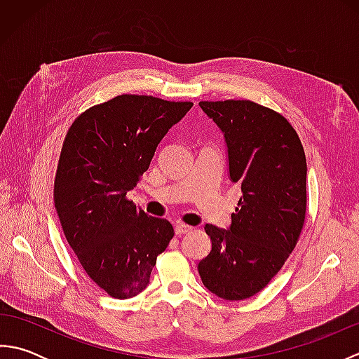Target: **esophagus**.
Returning a JSON list of instances; mask_svg holds the SVG:
<instances>
[{
	"label": "esophagus",
	"instance_id": "1",
	"mask_svg": "<svg viewBox=\"0 0 359 359\" xmlns=\"http://www.w3.org/2000/svg\"><path fill=\"white\" fill-rule=\"evenodd\" d=\"M174 231H175V234H177V236H182V234H187L189 231H193V226L185 225V224H177V225L174 226Z\"/></svg>",
	"mask_w": 359,
	"mask_h": 359
}]
</instances>
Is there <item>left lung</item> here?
<instances>
[{"label":"left lung","instance_id":"1","mask_svg":"<svg viewBox=\"0 0 359 359\" xmlns=\"http://www.w3.org/2000/svg\"><path fill=\"white\" fill-rule=\"evenodd\" d=\"M222 131L228 175L242 196L226 230L207 224L210 255L197 265L203 285L242 301L269 284L296 247L306 219L307 162L293 126L250 100L201 102Z\"/></svg>","mask_w":359,"mask_h":359}]
</instances>
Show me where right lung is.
I'll return each mask as SVG.
<instances>
[{
  "mask_svg": "<svg viewBox=\"0 0 359 359\" xmlns=\"http://www.w3.org/2000/svg\"><path fill=\"white\" fill-rule=\"evenodd\" d=\"M191 106L125 94L89 108L67 131L53 188L57 215L88 276L117 299L148 287L174 236L166 219L148 216L126 193Z\"/></svg>",
  "mask_w": 359,
  "mask_h": 359,
  "instance_id": "right-lung-1",
  "label": "right lung"
}]
</instances>
